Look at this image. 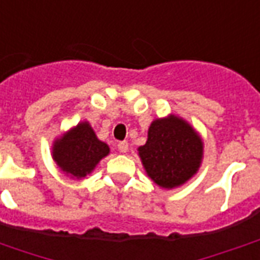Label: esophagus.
<instances>
[{"instance_id": "obj_1", "label": "esophagus", "mask_w": 260, "mask_h": 260, "mask_svg": "<svg viewBox=\"0 0 260 260\" xmlns=\"http://www.w3.org/2000/svg\"><path fill=\"white\" fill-rule=\"evenodd\" d=\"M118 150L121 153H126L128 152V142H119L118 143Z\"/></svg>"}]
</instances>
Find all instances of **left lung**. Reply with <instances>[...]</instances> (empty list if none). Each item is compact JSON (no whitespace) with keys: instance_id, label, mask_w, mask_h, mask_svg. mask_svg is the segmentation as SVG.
Listing matches in <instances>:
<instances>
[{"instance_id":"1","label":"left lung","mask_w":260,"mask_h":260,"mask_svg":"<svg viewBox=\"0 0 260 260\" xmlns=\"http://www.w3.org/2000/svg\"><path fill=\"white\" fill-rule=\"evenodd\" d=\"M205 143L199 132L180 115L153 119L147 141L138 154L147 177L163 189L180 188L201 169Z\"/></svg>"}]
</instances>
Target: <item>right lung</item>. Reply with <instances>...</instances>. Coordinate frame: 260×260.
I'll use <instances>...</instances> for the list:
<instances>
[{"instance_id":"right-lung-1","label":"right lung","mask_w":260,"mask_h":260,"mask_svg":"<svg viewBox=\"0 0 260 260\" xmlns=\"http://www.w3.org/2000/svg\"><path fill=\"white\" fill-rule=\"evenodd\" d=\"M110 154L106 142L97 138L89 121H80L58 138H55L51 147V156L67 177L74 180H83L93 173L97 164Z\"/></svg>"}]
</instances>
